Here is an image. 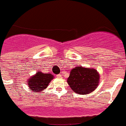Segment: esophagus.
<instances>
[{
	"label": "esophagus",
	"mask_w": 126,
	"mask_h": 126,
	"mask_svg": "<svg viewBox=\"0 0 126 126\" xmlns=\"http://www.w3.org/2000/svg\"><path fill=\"white\" fill-rule=\"evenodd\" d=\"M56 76H57L58 78H61V74H58Z\"/></svg>",
	"instance_id": "1"
}]
</instances>
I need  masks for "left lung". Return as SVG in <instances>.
Instances as JSON below:
<instances>
[{
  "label": "left lung",
  "mask_w": 126,
  "mask_h": 126,
  "mask_svg": "<svg viewBox=\"0 0 126 126\" xmlns=\"http://www.w3.org/2000/svg\"><path fill=\"white\" fill-rule=\"evenodd\" d=\"M100 74L94 68L76 66L70 71L67 83L71 89L79 94H87L97 88Z\"/></svg>",
  "instance_id": "left-lung-1"
}]
</instances>
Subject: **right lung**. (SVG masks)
<instances>
[{"mask_svg":"<svg viewBox=\"0 0 126 126\" xmlns=\"http://www.w3.org/2000/svg\"><path fill=\"white\" fill-rule=\"evenodd\" d=\"M53 78L54 76L51 74H45L38 71L28 80L29 89L34 93H41L48 86Z\"/></svg>","mask_w":126,"mask_h":126,"instance_id":"right-lung-1","label":"right lung"}]
</instances>
